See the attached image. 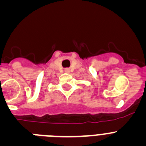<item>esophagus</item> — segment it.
Returning a JSON list of instances; mask_svg holds the SVG:
<instances>
[{"mask_svg": "<svg viewBox=\"0 0 146 146\" xmlns=\"http://www.w3.org/2000/svg\"><path fill=\"white\" fill-rule=\"evenodd\" d=\"M65 72H69V69H65Z\"/></svg>", "mask_w": 146, "mask_h": 146, "instance_id": "34e87169", "label": "esophagus"}]
</instances>
